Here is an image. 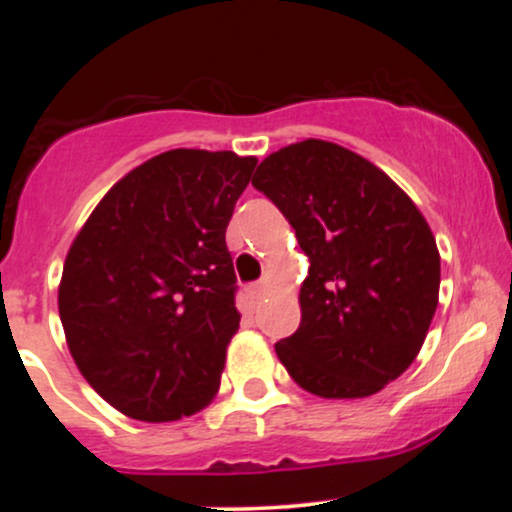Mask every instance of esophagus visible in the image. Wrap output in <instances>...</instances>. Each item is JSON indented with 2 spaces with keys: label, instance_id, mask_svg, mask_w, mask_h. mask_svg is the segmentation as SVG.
I'll return each mask as SVG.
<instances>
[{
  "label": "esophagus",
  "instance_id": "obj_1",
  "mask_svg": "<svg viewBox=\"0 0 512 512\" xmlns=\"http://www.w3.org/2000/svg\"><path fill=\"white\" fill-rule=\"evenodd\" d=\"M264 291H267V284H252L250 289H248L250 301H252V303H260L262 296H264Z\"/></svg>",
  "mask_w": 512,
  "mask_h": 512
}]
</instances>
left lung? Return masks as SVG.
<instances>
[{
	"label": "left lung",
	"instance_id": "obj_1",
	"mask_svg": "<svg viewBox=\"0 0 512 512\" xmlns=\"http://www.w3.org/2000/svg\"><path fill=\"white\" fill-rule=\"evenodd\" d=\"M310 267L301 325L274 346L303 390L361 399L419 356L438 308L440 252L419 207L368 158L325 139L269 154L252 178Z\"/></svg>",
	"mask_w": 512,
	"mask_h": 512
}]
</instances>
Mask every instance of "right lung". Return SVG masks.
Here are the masks:
<instances>
[{
	"instance_id": "1",
	"label": "right lung",
	"mask_w": 512,
	"mask_h": 512,
	"mask_svg": "<svg viewBox=\"0 0 512 512\" xmlns=\"http://www.w3.org/2000/svg\"><path fill=\"white\" fill-rule=\"evenodd\" d=\"M255 156L173 149L117 180L76 233L57 305L110 407L163 424L209 407L240 327L226 228Z\"/></svg>"
}]
</instances>
